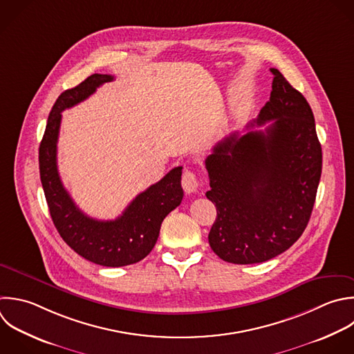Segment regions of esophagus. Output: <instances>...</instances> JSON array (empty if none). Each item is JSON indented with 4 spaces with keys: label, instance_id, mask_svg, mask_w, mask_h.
I'll list each match as a JSON object with an SVG mask.
<instances>
[{
    "label": "esophagus",
    "instance_id": "34e87169",
    "mask_svg": "<svg viewBox=\"0 0 354 354\" xmlns=\"http://www.w3.org/2000/svg\"><path fill=\"white\" fill-rule=\"evenodd\" d=\"M181 185H183V188L187 194L195 192L198 189V185H199L195 173L191 171V170H185L183 173V177H181Z\"/></svg>",
    "mask_w": 354,
    "mask_h": 354
}]
</instances>
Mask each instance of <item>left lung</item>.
I'll list each match as a JSON object with an SVG mask.
<instances>
[{
    "mask_svg": "<svg viewBox=\"0 0 354 354\" xmlns=\"http://www.w3.org/2000/svg\"><path fill=\"white\" fill-rule=\"evenodd\" d=\"M271 73L270 101L248 133L225 137L205 160L206 196L217 209L209 243L234 264L267 261L289 249L310 220L321 177L311 108L278 69ZM264 124V131L252 130Z\"/></svg>",
    "mask_w": 354,
    "mask_h": 354,
    "instance_id": "left-lung-1",
    "label": "left lung"
}]
</instances>
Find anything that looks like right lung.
<instances>
[{
	"label": "right lung",
	"mask_w": 354,
	"mask_h": 354,
	"mask_svg": "<svg viewBox=\"0 0 354 354\" xmlns=\"http://www.w3.org/2000/svg\"><path fill=\"white\" fill-rule=\"evenodd\" d=\"M111 75H91L64 91L54 104L39 149L40 178L53 221L62 239L82 257L105 267H122L142 260L153 249L162 221L183 201L181 169L174 167L160 181L137 195L115 220L84 214L65 189L57 165V142L62 112L87 100Z\"/></svg>",
	"instance_id": "obj_1"
}]
</instances>
